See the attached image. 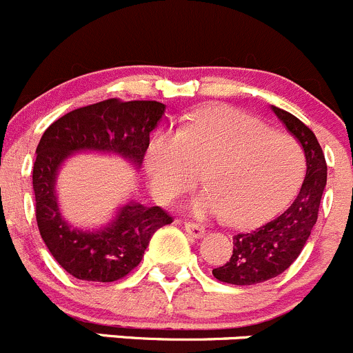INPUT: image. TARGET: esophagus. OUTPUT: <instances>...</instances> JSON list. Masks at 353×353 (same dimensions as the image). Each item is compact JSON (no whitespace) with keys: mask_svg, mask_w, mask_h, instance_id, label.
<instances>
[{"mask_svg":"<svg viewBox=\"0 0 353 353\" xmlns=\"http://www.w3.org/2000/svg\"><path fill=\"white\" fill-rule=\"evenodd\" d=\"M183 228L185 232L188 233L190 236H195V239H199V236L204 235V226L199 225V223H194V221H183Z\"/></svg>","mask_w":353,"mask_h":353,"instance_id":"1","label":"esophagus"}]
</instances>
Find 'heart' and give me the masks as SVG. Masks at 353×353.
<instances>
[{
    "mask_svg": "<svg viewBox=\"0 0 353 353\" xmlns=\"http://www.w3.org/2000/svg\"><path fill=\"white\" fill-rule=\"evenodd\" d=\"M149 185L161 202L190 190L199 172L209 185L190 201L194 214H225L250 226L280 211L305 178L302 145L290 135L228 106L201 110L181 130L159 132L145 156Z\"/></svg>",
    "mask_w": 353,
    "mask_h": 353,
    "instance_id": "heart-1",
    "label": "heart"
}]
</instances>
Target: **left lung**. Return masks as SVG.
Returning <instances> with one entry per match:
<instances>
[{
    "instance_id": "8db88e82",
    "label": "left lung",
    "mask_w": 353,
    "mask_h": 353,
    "mask_svg": "<svg viewBox=\"0 0 353 353\" xmlns=\"http://www.w3.org/2000/svg\"><path fill=\"white\" fill-rule=\"evenodd\" d=\"M273 111L302 144L307 159L305 178L295 201L281 214L259 228L233 236L230 261L212 270V276L223 283L249 287L280 276L300 256L319 214L327 176L323 149L314 132L299 118L276 106Z\"/></svg>"
}]
</instances>
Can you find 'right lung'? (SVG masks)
I'll return each mask as SVG.
<instances>
[{"label": "right lung", "mask_w": 353, "mask_h": 353, "mask_svg": "<svg viewBox=\"0 0 353 353\" xmlns=\"http://www.w3.org/2000/svg\"><path fill=\"white\" fill-rule=\"evenodd\" d=\"M163 114L165 104L158 101L113 97L63 114L41 137L32 170L37 226L51 256L77 280L110 283L125 278L139 266L156 230L173 223V218L159 205L130 202L101 232L70 228L54 194L59 165L72 152L92 149L117 152L141 166L149 135Z\"/></svg>", "instance_id": "add662e5"}]
</instances>
